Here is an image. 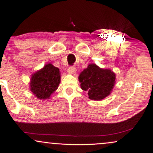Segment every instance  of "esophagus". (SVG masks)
Listing matches in <instances>:
<instances>
[{"instance_id":"obj_1","label":"esophagus","mask_w":153,"mask_h":153,"mask_svg":"<svg viewBox=\"0 0 153 153\" xmlns=\"http://www.w3.org/2000/svg\"><path fill=\"white\" fill-rule=\"evenodd\" d=\"M67 71H68L70 74H74L75 73H76V68H75L74 66H70L68 68Z\"/></svg>"}]
</instances>
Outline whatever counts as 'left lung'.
<instances>
[{"label":"left lung","mask_w":153,"mask_h":153,"mask_svg":"<svg viewBox=\"0 0 153 153\" xmlns=\"http://www.w3.org/2000/svg\"><path fill=\"white\" fill-rule=\"evenodd\" d=\"M78 79L81 89L87 91L89 99L94 101H101L111 94L115 84V73L95 64H89L80 73Z\"/></svg>","instance_id":"left-lung-1"}]
</instances>
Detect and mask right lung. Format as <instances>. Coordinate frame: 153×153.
<instances>
[{
	"label": "right lung",
	"instance_id": "add662e5",
	"mask_svg": "<svg viewBox=\"0 0 153 153\" xmlns=\"http://www.w3.org/2000/svg\"><path fill=\"white\" fill-rule=\"evenodd\" d=\"M61 81L59 69L48 64L31 75L30 90L39 99H50L57 89Z\"/></svg>",
	"mask_w": 153,
	"mask_h": 153
}]
</instances>
